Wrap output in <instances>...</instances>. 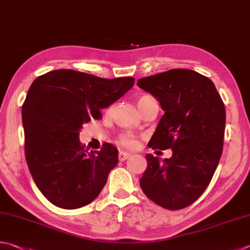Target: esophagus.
I'll return each mask as SVG.
<instances>
[{
    "label": "esophagus",
    "mask_w": 250,
    "mask_h": 250,
    "mask_svg": "<svg viewBox=\"0 0 250 250\" xmlns=\"http://www.w3.org/2000/svg\"><path fill=\"white\" fill-rule=\"evenodd\" d=\"M129 153H127V152H124V151H121L120 153H119V160L120 161H125L126 159H128L129 158Z\"/></svg>",
    "instance_id": "esophagus-1"
}]
</instances>
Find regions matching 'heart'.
I'll return each instance as SVG.
<instances>
[{
	"instance_id": "obj_1",
	"label": "heart",
	"mask_w": 250,
	"mask_h": 250,
	"mask_svg": "<svg viewBox=\"0 0 250 250\" xmlns=\"http://www.w3.org/2000/svg\"><path fill=\"white\" fill-rule=\"evenodd\" d=\"M153 97L149 96V95H144L138 98V107L140 110V107L143 106V103L148 100V99H152ZM117 144H119L121 147H124L127 149H133L135 148L136 146L138 144V137L133 133H123L119 136V138H117Z\"/></svg>"
}]
</instances>
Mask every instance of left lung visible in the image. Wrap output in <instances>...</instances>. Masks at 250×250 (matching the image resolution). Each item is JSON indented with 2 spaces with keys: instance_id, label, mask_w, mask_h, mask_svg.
I'll return each instance as SVG.
<instances>
[{
  "instance_id": "obj_1",
  "label": "left lung",
  "mask_w": 250,
  "mask_h": 250,
  "mask_svg": "<svg viewBox=\"0 0 250 250\" xmlns=\"http://www.w3.org/2000/svg\"><path fill=\"white\" fill-rule=\"evenodd\" d=\"M164 114L148 146L172 149L169 159L146 154L140 178L145 195L168 210L186 208L201 196L223 151L225 106L214 83L195 70L176 68L138 79Z\"/></svg>"
}]
</instances>
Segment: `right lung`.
Instances as JSON below:
<instances>
[{"label":"right lung","mask_w":250,"mask_h":250,"mask_svg":"<svg viewBox=\"0 0 250 250\" xmlns=\"http://www.w3.org/2000/svg\"><path fill=\"white\" fill-rule=\"evenodd\" d=\"M133 77L105 79L72 69H56L35 79L22 104L25 154L37 187L51 204L77 209L100 194L119 150L103 144L88 152L79 131L101 110L134 86Z\"/></svg>","instance_id":"right-lung-1"}]
</instances>
